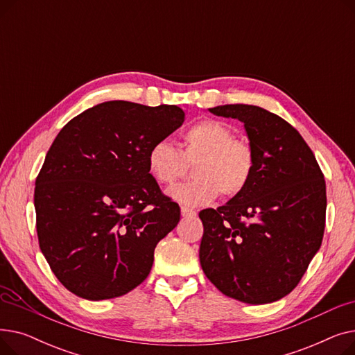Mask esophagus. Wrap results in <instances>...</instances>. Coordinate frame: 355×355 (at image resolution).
<instances>
[{
	"label": "esophagus",
	"mask_w": 355,
	"mask_h": 355,
	"mask_svg": "<svg viewBox=\"0 0 355 355\" xmlns=\"http://www.w3.org/2000/svg\"><path fill=\"white\" fill-rule=\"evenodd\" d=\"M196 214L197 213L193 209H189V207H185V206L181 207V216L182 217H191V216H196Z\"/></svg>",
	"instance_id": "esophagus-1"
}]
</instances>
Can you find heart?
Listing matches in <instances>:
<instances>
[{
	"label": "heart",
	"mask_w": 355,
	"mask_h": 355,
	"mask_svg": "<svg viewBox=\"0 0 355 355\" xmlns=\"http://www.w3.org/2000/svg\"><path fill=\"white\" fill-rule=\"evenodd\" d=\"M194 164L196 180L168 190L173 198L198 207L220 194L233 198L252 181L256 154L248 139L236 138L233 128L217 119H201L181 135V151L161 139L146 153L148 173L158 184L171 185Z\"/></svg>",
	"instance_id": "obj_1"
}]
</instances>
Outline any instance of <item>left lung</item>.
<instances>
[{
  "mask_svg": "<svg viewBox=\"0 0 355 355\" xmlns=\"http://www.w3.org/2000/svg\"><path fill=\"white\" fill-rule=\"evenodd\" d=\"M245 123L256 165L243 193L200 211V263L226 296L252 305L279 301L300 284L320 250L327 210L321 168L301 134L253 105L209 109Z\"/></svg>",
  "mask_w": 355,
  "mask_h": 355,
  "instance_id": "left-lung-1",
  "label": "left lung"
}]
</instances>
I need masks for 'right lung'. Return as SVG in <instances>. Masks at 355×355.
<instances>
[{
  "mask_svg": "<svg viewBox=\"0 0 355 355\" xmlns=\"http://www.w3.org/2000/svg\"><path fill=\"white\" fill-rule=\"evenodd\" d=\"M175 105L110 101L67 122L35 178L39 245L71 293L110 300L142 284L180 207L149 175L146 153L184 122Z\"/></svg>",
  "mask_w": 355,
  "mask_h": 355,
  "instance_id": "right-lung-1",
  "label": "right lung"
}]
</instances>
